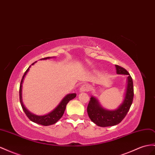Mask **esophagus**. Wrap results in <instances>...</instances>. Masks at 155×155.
Here are the masks:
<instances>
[{
    "mask_svg": "<svg viewBox=\"0 0 155 155\" xmlns=\"http://www.w3.org/2000/svg\"><path fill=\"white\" fill-rule=\"evenodd\" d=\"M91 85H88V84H85V85H83L81 86V87L79 88V92H87V91H89L91 88Z\"/></svg>",
    "mask_w": 155,
    "mask_h": 155,
    "instance_id": "1",
    "label": "esophagus"
}]
</instances>
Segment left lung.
Wrapping results in <instances>:
<instances>
[{
    "label": "left lung",
    "instance_id": "1",
    "mask_svg": "<svg viewBox=\"0 0 155 155\" xmlns=\"http://www.w3.org/2000/svg\"><path fill=\"white\" fill-rule=\"evenodd\" d=\"M117 74L128 75L127 85L123 102L114 110H109L103 107L98 98L92 96L87 107V114L91 120L98 127L114 126L120 123L127 115L134 98L133 81L130 75L124 68L115 65Z\"/></svg>",
    "mask_w": 155,
    "mask_h": 155
}]
</instances>
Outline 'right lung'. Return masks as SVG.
<instances>
[{
	"label": "right lung",
	"instance_id": "add662e5",
	"mask_svg": "<svg viewBox=\"0 0 155 155\" xmlns=\"http://www.w3.org/2000/svg\"><path fill=\"white\" fill-rule=\"evenodd\" d=\"M53 58V57H48L43 58H41L40 60H47V59H49V58ZM36 62V61L34 63H32V65H34ZM31 67V66H29L28 69L26 70V72H25L21 81V83H20L19 99H20L21 105V107L23 108V110L24 111L25 114L27 116V117L31 121H32V122H34L35 123L39 124L41 125H44V126H49V125L55 124L57 121L62 117V116L63 115L67 104L69 102V101H70L71 100H72L74 98H76V93H70V94H66L65 97L62 99V100L60 102V103L57 106V107H55V108H54V110L49 112L47 114L43 115H35L34 114H32V113H31L30 111H28L25 107V106H24L23 102V98H22L23 83L25 78L26 75L28 73V72L29 71V69H30Z\"/></svg>",
	"mask_w": 155,
	"mask_h": 155
}]
</instances>
